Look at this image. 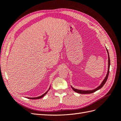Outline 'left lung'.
Instances as JSON below:
<instances>
[{
	"instance_id": "8db88e82",
	"label": "left lung",
	"mask_w": 121,
	"mask_h": 121,
	"mask_svg": "<svg viewBox=\"0 0 121 121\" xmlns=\"http://www.w3.org/2000/svg\"><path fill=\"white\" fill-rule=\"evenodd\" d=\"M106 49H107V52H108V72H107V75H106L105 78L104 79L103 81H102V83L100 84V85L99 86H98L97 88H95L93 90H80V89H77L74 88V87H73L71 85L72 89L74 90V91H75L76 92H77V93H80V94H90V93H92L95 92L96 91H97L99 89H100L104 85V84L105 83L106 81H107V80L108 78V74H109V67H110V58H109V53H108V50L107 48H106Z\"/></svg>"
}]
</instances>
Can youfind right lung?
Wrapping results in <instances>:
<instances>
[{"label":"right lung","instance_id":"right-lung-1","mask_svg":"<svg viewBox=\"0 0 121 121\" xmlns=\"http://www.w3.org/2000/svg\"><path fill=\"white\" fill-rule=\"evenodd\" d=\"M50 87H49V89H48V90H47L45 93H44L43 94H42V95H41V96H38V97H27V98H29V99H40V98H42L43 96H44V95H45L46 94L47 92H48V91H49V90L50 89Z\"/></svg>","mask_w":121,"mask_h":121}]
</instances>
